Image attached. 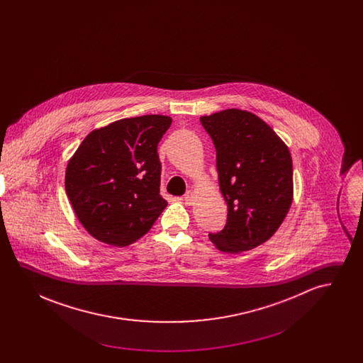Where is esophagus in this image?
<instances>
[{
	"instance_id": "esophagus-1",
	"label": "esophagus",
	"mask_w": 363,
	"mask_h": 363,
	"mask_svg": "<svg viewBox=\"0 0 363 363\" xmlns=\"http://www.w3.org/2000/svg\"><path fill=\"white\" fill-rule=\"evenodd\" d=\"M194 193L193 191H188L185 196H184V201H185V204H188V206H191L193 203H194Z\"/></svg>"
}]
</instances>
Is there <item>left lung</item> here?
I'll list each match as a JSON object with an SVG mask.
<instances>
[{"label": "left lung", "mask_w": 363, "mask_h": 363, "mask_svg": "<svg viewBox=\"0 0 363 363\" xmlns=\"http://www.w3.org/2000/svg\"><path fill=\"white\" fill-rule=\"evenodd\" d=\"M216 150L227 222L209 240L225 253L268 241L293 203V159L287 145L257 116L228 108L200 118Z\"/></svg>", "instance_id": "8db88e82"}]
</instances>
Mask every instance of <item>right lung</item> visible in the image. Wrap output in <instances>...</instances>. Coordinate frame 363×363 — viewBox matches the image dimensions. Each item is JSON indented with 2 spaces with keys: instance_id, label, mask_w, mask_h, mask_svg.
<instances>
[{
  "instance_id": "1",
  "label": "right lung",
  "mask_w": 363,
  "mask_h": 363,
  "mask_svg": "<svg viewBox=\"0 0 363 363\" xmlns=\"http://www.w3.org/2000/svg\"><path fill=\"white\" fill-rule=\"evenodd\" d=\"M170 125L167 116L123 118L83 140L68 163L65 190L92 237L128 246L154 225L167 206L157 144Z\"/></svg>"
}]
</instances>
